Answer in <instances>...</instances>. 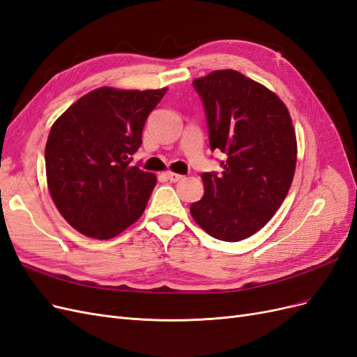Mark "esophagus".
I'll list each match as a JSON object with an SVG mask.
<instances>
[{
	"label": "esophagus",
	"mask_w": 357,
	"mask_h": 357,
	"mask_svg": "<svg viewBox=\"0 0 357 357\" xmlns=\"http://www.w3.org/2000/svg\"><path fill=\"white\" fill-rule=\"evenodd\" d=\"M165 176H167V178H168L169 181H172V183H177V181H180V180L183 178V176L176 174V172H171V171H168Z\"/></svg>",
	"instance_id": "34e87169"
}]
</instances>
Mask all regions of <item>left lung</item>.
I'll return each instance as SVG.
<instances>
[{"label": "left lung", "instance_id": "8db88e82", "mask_svg": "<svg viewBox=\"0 0 357 357\" xmlns=\"http://www.w3.org/2000/svg\"><path fill=\"white\" fill-rule=\"evenodd\" d=\"M207 117L211 152L223 171L202 172L204 197L190 205L201 228L222 241H241L264 228L295 176L296 137L283 101L234 70L193 80Z\"/></svg>", "mask_w": 357, "mask_h": 357}]
</instances>
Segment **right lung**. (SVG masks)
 Segmentation results:
<instances>
[{
  "label": "right lung",
  "instance_id": "add662e5",
  "mask_svg": "<svg viewBox=\"0 0 357 357\" xmlns=\"http://www.w3.org/2000/svg\"><path fill=\"white\" fill-rule=\"evenodd\" d=\"M165 92L100 88L53 123L45 150L47 186L75 231L109 240L142 218L156 177L131 160Z\"/></svg>",
  "mask_w": 357,
  "mask_h": 357
}]
</instances>
